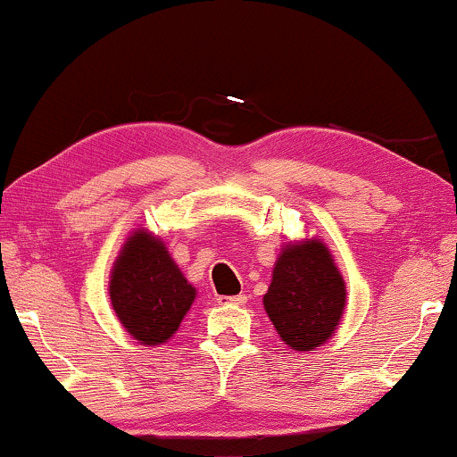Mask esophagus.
<instances>
[{"label":"esophagus","mask_w":457,"mask_h":457,"mask_svg":"<svg viewBox=\"0 0 457 457\" xmlns=\"http://www.w3.org/2000/svg\"><path fill=\"white\" fill-rule=\"evenodd\" d=\"M247 302L245 295H233V297H218V303L220 305H243Z\"/></svg>","instance_id":"obj_1"}]
</instances>
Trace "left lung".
<instances>
[{"mask_svg":"<svg viewBox=\"0 0 457 457\" xmlns=\"http://www.w3.org/2000/svg\"><path fill=\"white\" fill-rule=\"evenodd\" d=\"M264 308L291 349L314 352L330 339L345 308V283L322 241L285 247L274 266Z\"/></svg>","mask_w":457,"mask_h":457,"instance_id":"obj_1","label":"left lung"}]
</instances>
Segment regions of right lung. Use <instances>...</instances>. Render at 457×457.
I'll use <instances>...</instances> for the list:
<instances>
[{
	"mask_svg": "<svg viewBox=\"0 0 457 457\" xmlns=\"http://www.w3.org/2000/svg\"><path fill=\"white\" fill-rule=\"evenodd\" d=\"M110 299L118 320L137 341L160 345L177 333L195 289L180 274L164 243L137 230L112 270Z\"/></svg>",
	"mask_w": 457,
	"mask_h": 457,
	"instance_id": "right-lung-1",
	"label": "right lung"
}]
</instances>
